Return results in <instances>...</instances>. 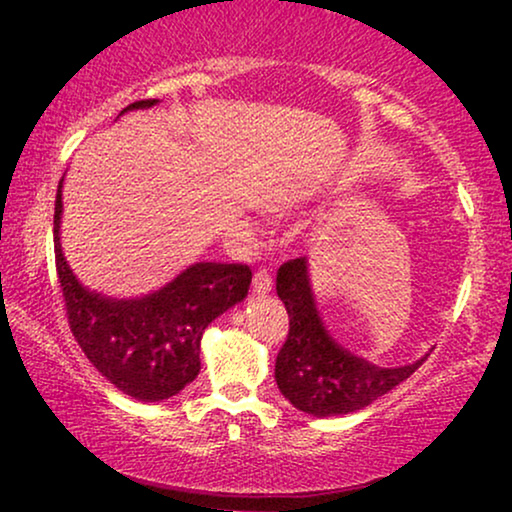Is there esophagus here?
<instances>
[{
	"instance_id": "1",
	"label": "esophagus",
	"mask_w": 512,
	"mask_h": 512,
	"mask_svg": "<svg viewBox=\"0 0 512 512\" xmlns=\"http://www.w3.org/2000/svg\"><path fill=\"white\" fill-rule=\"evenodd\" d=\"M254 291L258 293V296H263V293L272 291V277L265 268H258L254 272Z\"/></svg>"
}]
</instances>
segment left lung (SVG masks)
<instances>
[{"mask_svg": "<svg viewBox=\"0 0 512 512\" xmlns=\"http://www.w3.org/2000/svg\"><path fill=\"white\" fill-rule=\"evenodd\" d=\"M277 296L289 312V335L277 354L275 380L298 410L314 417L356 412L408 380L424 363L419 359L412 366L377 368L342 349L314 305L307 258H293L279 268Z\"/></svg>", "mask_w": 512, "mask_h": 512, "instance_id": "left-lung-1", "label": "left lung"}]
</instances>
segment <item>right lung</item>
<instances>
[{
    "label": "right lung",
    "mask_w": 512,
    "mask_h": 512,
    "mask_svg": "<svg viewBox=\"0 0 512 512\" xmlns=\"http://www.w3.org/2000/svg\"><path fill=\"white\" fill-rule=\"evenodd\" d=\"M158 100L132 102L130 109ZM62 179L55 195V270L67 321L88 361L116 389L137 401H165L200 373V340L212 321L240 303L251 284L249 265L195 263L156 293L111 300L83 289L60 249Z\"/></svg>",
    "instance_id": "obj_1"
}]
</instances>
